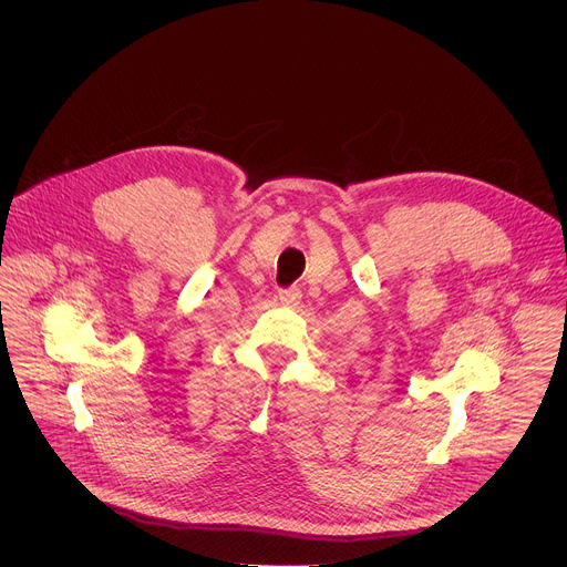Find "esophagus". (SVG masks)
<instances>
[{
	"mask_svg": "<svg viewBox=\"0 0 567 567\" xmlns=\"http://www.w3.org/2000/svg\"><path fill=\"white\" fill-rule=\"evenodd\" d=\"M298 300H300V289L289 287V289H282V291H280V302H282V305L293 307V305H298Z\"/></svg>",
	"mask_w": 567,
	"mask_h": 567,
	"instance_id": "34e87169",
	"label": "esophagus"
}]
</instances>
